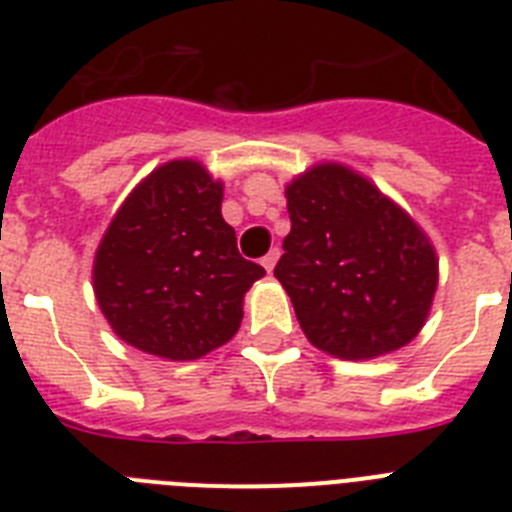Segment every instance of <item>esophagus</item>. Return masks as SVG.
Returning a JSON list of instances; mask_svg holds the SVG:
<instances>
[{
    "label": "esophagus",
    "instance_id": "obj_1",
    "mask_svg": "<svg viewBox=\"0 0 512 512\" xmlns=\"http://www.w3.org/2000/svg\"><path fill=\"white\" fill-rule=\"evenodd\" d=\"M279 261V248H271L269 253H266L264 259H261V264H264L266 271H274V266H277Z\"/></svg>",
    "mask_w": 512,
    "mask_h": 512
}]
</instances>
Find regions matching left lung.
<instances>
[{
	"mask_svg": "<svg viewBox=\"0 0 512 512\" xmlns=\"http://www.w3.org/2000/svg\"><path fill=\"white\" fill-rule=\"evenodd\" d=\"M292 230L274 277L302 333L343 361L408 346L438 287L431 238L377 184L336 161L310 166L284 187Z\"/></svg>",
	"mask_w": 512,
	"mask_h": 512,
	"instance_id": "1",
	"label": "left lung"
}]
</instances>
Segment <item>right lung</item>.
Masks as SVG:
<instances>
[{
    "label": "right lung",
    "instance_id": "obj_1",
    "mask_svg": "<svg viewBox=\"0 0 512 512\" xmlns=\"http://www.w3.org/2000/svg\"><path fill=\"white\" fill-rule=\"evenodd\" d=\"M223 182L194 158L166 161L125 197L94 253L92 287L115 336L143 354L194 361L228 343L266 274L235 246Z\"/></svg>",
    "mask_w": 512,
    "mask_h": 512
}]
</instances>
